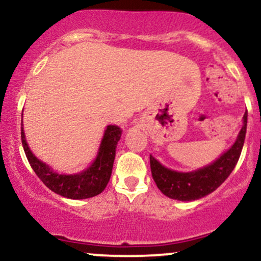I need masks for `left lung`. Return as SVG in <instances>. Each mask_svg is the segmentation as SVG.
<instances>
[{"mask_svg": "<svg viewBox=\"0 0 261 261\" xmlns=\"http://www.w3.org/2000/svg\"><path fill=\"white\" fill-rule=\"evenodd\" d=\"M244 124L237 141L229 150L221 154L212 164L189 173L175 172L162 165L150 155V169L156 187L168 198L181 201L197 200L214 192L225 181L237 165L245 141L248 113L243 117Z\"/></svg>", "mask_w": 261, "mask_h": 261, "instance_id": "8db88e82", "label": "left lung"}]
</instances>
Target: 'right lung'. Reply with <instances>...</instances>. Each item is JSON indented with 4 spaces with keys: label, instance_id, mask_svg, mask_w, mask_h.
<instances>
[{
    "label": "right lung",
    "instance_id": "add662e5",
    "mask_svg": "<svg viewBox=\"0 0 261 261\" xmlns=\"http://www.w3.org/2000/svg\"><path fill=\"white\" fill-rule=\"evenodd\" d=\"M122 136L118 125H108L100 142L94 162L78 174H60L31 152L21 123V139L31 167L38 178L52 192L69 199H87L100 194L111 179L112 168L116 158V148Z\"/></svg>",
    "mask_w": 261,
    "mask_h": 261
}]
</instances>
